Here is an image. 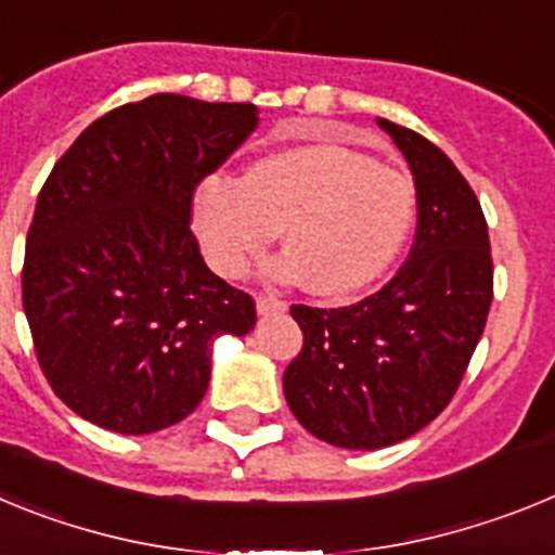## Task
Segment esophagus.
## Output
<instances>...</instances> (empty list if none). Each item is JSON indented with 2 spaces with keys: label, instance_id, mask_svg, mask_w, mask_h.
Returning <instances> with one entry per match:
<instances>
[{
  "label": "esophagus",
  "instance_id": "1",
  "mask_svg": "<svg viewBox=\"0 0 555 555\" xmlns=\"http://www.w3.org/2000/svg\"><path fill=\"white\" fill-rule=\"evenodd\" d=\"M255 308L261 317H274V313H286V300L281 297H272V294H261L258 300H255Z\"/></svg>",
  "mask_w": 555,
  "mask_h": 555
}]
</instances>
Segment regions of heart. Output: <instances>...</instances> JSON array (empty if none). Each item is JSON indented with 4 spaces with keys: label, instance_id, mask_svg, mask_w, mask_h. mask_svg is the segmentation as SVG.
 Instances as JSON below:
<instances>
[{
    "label": "heart",
    "instance_id": "b5f03b06",
    "mask_svg": "<svg viewBox=\"0 0 555 555\" xmlns=\"http://www.w3.org/2000/svg\"><path fill=\"white\" fill-rule=\"evenodd\" d=\"M416 222L414 180L366 152L302 144L255 160L242 180L208 178L194 194V230L210 267L235 278L269 249V272L320 297H350L380 281Z\"/></svg>",
    "mask_w": 555,
    "mask_h": 555
}]
</instances>
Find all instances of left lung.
<instances>
[{
    "mask_svg": "<svg viewBox=\"0 0 555 555\" xmlns=\"http://www.w3.org/2000/svg\"><path fill=\"white\" fill-rule=\"evenodd\" d=\"M377 125L414 175V247L400 272L356 306H292L302 350L283 372L297 423L347 450L389 448L434 423L492 306V249L475 191L420 132L389 119Z\"/></svg>",
    "mask_w": 555,
    "mask_h": 555,
    "instance_id": "8db88e82",
    "label": "left lung"
}]
</instances>
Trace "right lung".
<instances>
[{
    "mask_svg": "<svg viewBox=\"0 0 555 555\" xmlns=\"http://www.w3.org/2000/svg\"><path fill=\"white\" fill-rule=\"evenodd\" d=\"M258 127L249 102L152 94L63 152L36 203L22 302L49 386L88 423L141 436L197 409L214 338L255 302L205 267L191 199Z\"/></svg>",
    "mask_w": 555,
    "mask_h": 555,
    "instance_id": "obj_1",
    "label": "right lung"
}]
</instances>
